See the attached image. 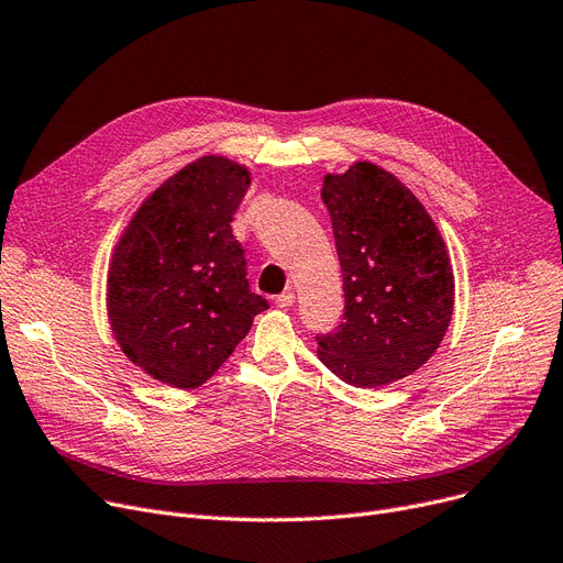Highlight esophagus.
Returning <instances> with one entry per match:
<instances>
[{
	"instance_id": "34e87169",
	"label": "esophagus",
	"mask_w": 563,
	"mask_h": 563,
	"mask_svg": "<svg viewBox=\"0 0 563 563\" xmlns=\"http://www.w3.org/2000/svg\"><path fill=\"white\" fill-rule=\"evenodd\" d=\"M294 299H297V297H294V291L287 289V291L278 294V297H276V306H278V308H289V306L294 303Z\"/></svg>"
}]
</instances>
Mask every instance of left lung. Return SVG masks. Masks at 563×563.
I'll return each mask as SVG.
<instances>
[{"label":"left lung","instance_id":"obj_1","mask_svg":"<svg viewBox=\"0 0 563 563\" xmlns=\"http://www.w3.org/2000/svg\"><path fill=\"white\" fill-rule=\"evenodd\" d=\"M342 269V323L314 335L317 356L356 388H378L422 367L454 310L445 242L420 200L369 162L327 175Z\"/></svg>","mask_w":563,"mask_h":563}]
</instances>
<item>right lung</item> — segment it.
Returning <instances> with one entry per match:
<instances>
[{"label":"right lung","instance_id":"1","mask_svg":"<svg viewBox=\"0 0 563 563\" xmlns=\"http://www.w3.org/2000/svg\"><path fill=\"white\" fill-rule=\"evenodd\" d=\"M249 185L244 166L200 157L141 205L113 251V335L139 369L173 388L214 376L269 308L249 287L230 225Z\"/></svg>","mask_w":563,"mask_h":563}]
</instances>
